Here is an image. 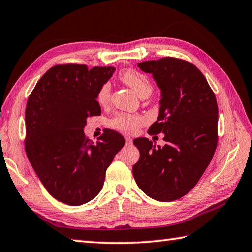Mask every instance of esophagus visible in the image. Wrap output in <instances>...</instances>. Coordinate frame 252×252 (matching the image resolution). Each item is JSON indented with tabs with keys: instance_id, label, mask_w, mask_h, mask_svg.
Instances as JSON below:
<instances>
[{
	"instance_id": "34e87169",
	"label": "esophagus",
	"mask_w": 252,
	"mask_h": 252,
	"mask_svg": "<svg viewBox=\"0 0 252 252\" xmlns=\"http://www.w3.org/2000/svg\"><path fill=\"white\" fill-rule=\"evenodd\" d=\"M125 141H126V145H131L132 144V139L130 138L129 136L125 137Z\"/></svg>"
}]
</instances>
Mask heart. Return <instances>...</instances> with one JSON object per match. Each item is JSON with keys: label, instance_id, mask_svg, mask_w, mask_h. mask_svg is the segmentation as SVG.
I'll return each mask as SVG.
<instances>
[{"label": "heart", "instance_id": "b5f03b06", "mask_svg": "<svg viewBox=\"0 0 252 252\" xmlns=\"http://www.w3.org/2000/svg\"><path fill=\"white\" fill-rule=\"evenodd\" d=\"M120 79L125 84H127L132 91L139 97L144 95H150L153 91L149 79L138 71L135 70H124L120 73ZM111 98V87L108 83L103 84L97 93V102L101 105H106ZM145 124V118L139 115H131V114L120 113L111 120V125L114 128L121 129L126 132H135L140 126Z\"/></svg>", "mask_w": 252, "mask_h": 252}]
</instances>
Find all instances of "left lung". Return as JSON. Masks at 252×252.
Masks as SVG:
<instances>
[{"mask_svg": "<svg viewBox=\"0 0 252 252\" xmlns=\"http://www.w3.org/2000/svg\"><path fill=\"white\" fill-rule=\"evenodd\" d=\"M151 73L161 91L159 116L149 134H164L157 148L145 137L136 138L140 158L132 174L146 195L159 202L184 196L195 187L217 146L218 107L215 94L195 65L165 58L138 63Z\"/></svg>", "mask_w": 252, "mask_h": 252, "instance_id": "1", "label": "left lung"}]
</instances>
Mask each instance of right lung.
<instances>
[{"mask_svg":"<svg viewBox=\"0 0 252 252\" xmlns=\"http://www.w3.org/2000/svg\"><path fill=\"white\" fill-rule=\"evenodd\" d=\"M113 67L60 64L50 68L28 97L25 149L42 185L56 200L71 206L93 200L105 173L125 144L105 129L96 144L84 135L89 116L101 115L97 93Z\"/></svg>","mask_w":252,"mask_h":252,"instance_id":"1","label":"right lung"}]
</instances>
